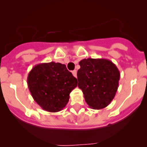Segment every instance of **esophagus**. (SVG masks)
<instances>
[{
  "mask_svg": "<svg viewBox=\"0 0 147 147\" xmlns=\"http://www.w3.org/2000/svg\"><path fill=\"white\" fill-rule=\"evenodd\" d=\"M72 75H74V77H75V78H76V77H77V71L76 70H73L72 72Z\"/></svg>",
  "mask_w": 147,
  "mask_h": 147,
  "instance_id": "obj_1",
  "label": "esophagus"
}]
</instances>
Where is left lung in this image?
Listing matches in <instances>:
<instances>
[{
	"label": "left lung",
	"mask_w": 147,
	"mask_h": 147,
	"mask_svg": "<svg viewBox=\"0 0 147 147\" xmlns=\"http://www.w3.org/2000/svg\"><path fill=\"white\" fill-rule=\"evenodd\" d=\"M78 87L90 108L101 109L107 107L119 87L120 72L112 61L107 59H83L79 63Z\"/></svg>",
	"instance_id": "1"
}]
</instances>
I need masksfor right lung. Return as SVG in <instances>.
I'll use <instances>...</instances> for the list:
<instances>
[{"label": "right lung", "instance_id": "obj_1", "mask_svg": "<svg viewBox=\"0 0 147 147\" xmlns=\"http://www.w3.org/2000/svg\"><path fill=\"white\" fill-rule=\"evenodd\" d=\"M28 86L32 98L45 111L57 112L66 106L78 80L59 63H40L28 74Z\"/></svg>", "mask_w": 147, "mask_h": 147}]
</instances>
